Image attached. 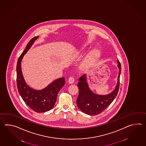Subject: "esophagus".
Returning a JSON list of instances; mask_svg holds the SVG:
<instances>
[{"mask_svg": "<svg viewBox=\"0 0 146 146\" xmlns=\"http://www.w3.org/2000/svg\"><path fill=\"white\" fill-rule=\"evenodd\" d=\"M74 82V78H73V77H70L68 80V82L69 83V84H73Z\"/></svg>", "mask_w": 146, "mask_h": 146, "instance_id": "esophagus-1", "label": "esophagus"}]
</instances>
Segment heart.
Segmentation results:
<instances>
[{
	"mask_svg": "<svg viewBox=\"0 0 146 146\" xmlns=\"http://www.w3.org/2000/svg\"><path fill=\"white\" fill-rule=\"evenodd\" d=\"M100 53L98 50H94L88 55V57L85 59L82 63V67L83 68H88L94 64L97 58L100 56Z\"/></svg>",
	"mask_w": 146,
	"mask_h": 146,
	"instance_id": "heart-1",
	"label": "heart"
}]
</instances>
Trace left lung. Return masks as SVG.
Here are the masks:
<instances>
[{
	"label": "left lung",
	"instance_id": "8db88e82",
	"mask_svg": "<svg viewBox=\"0 0 146 146\" xmlns=\"http://www.w3.org/2000/svg\"><path fill=\"white\" fill-rule=\"evenodd\" d=\"M119 68L118 76L116 88L111 93L100 95L94 93L88 87L86 74L83 75L78 79V87L79 89L76 103L78 107L84 113L89 115H96L103 111L116 97L119 88L121 64L117 60Z\"/></svg>",
	"mask_w": 146,
	"mask_h": 146
}]
</instances>
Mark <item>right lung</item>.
<instances>
[{
  "instance_id": "add662e5",
  "label": "right lung",
  "mask_w": 146,
  "mask_h": 146,
  "mask_svg": "<svg viewBox=\"0 0 146 146\" xmlns=\"http://www.w3.org/2000/svg\"><path fill=\"white\" fill-rule=\"evenodd\" d=\"M38 37L35 36L30 40L18 58L17 64V85L20 95L25 103L36 112L42 113L53 108L58 92L65 84V78H58L41 90H34L26 84L22 73L21 63L24 55Z\"/></svg>"
}]
</instances>
